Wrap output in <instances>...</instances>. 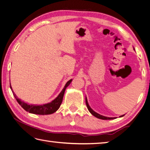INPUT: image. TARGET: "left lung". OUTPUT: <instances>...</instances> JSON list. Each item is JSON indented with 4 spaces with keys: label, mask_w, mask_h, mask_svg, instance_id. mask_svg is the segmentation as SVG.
<instances>
[{
    "label": "left lung",
    "mask_w": 150,
    "mask_h": 150,
    "mask_svg": "<svg viewBox=\"0 0 150 150\" xmlns=\"http://www.w3.org/2000/svg\"><path fill=\"white\" fill-rule=\"evenodd\" d=\"M85 103H86V105H87V109H88V111H89V112H91V113L92 114L93 116H94V117H96V118H100V119H102V120H111V119H115V117H104V116L100 115V114L97 113V112H94V111H93V110L90 108V106L88 105V102H87V98H85ZM123 116H124V115L120 116V117H123Z\"/></svg>",
    "instance_id": "8db88e82"
}]
</instances>
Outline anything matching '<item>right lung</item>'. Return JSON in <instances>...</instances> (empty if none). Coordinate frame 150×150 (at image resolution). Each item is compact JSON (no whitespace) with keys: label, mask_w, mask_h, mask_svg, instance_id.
Masks as SVG:
<instances>
[{"label":"right lung","mask_w":150,"mask_h":150,"mask_svg":"<svg viewBox=\"0 0 150 150\" xmlns=\"http://www.w3.org/2000/svg\"><path fill=\"white\" fill-rule=\"evenodd\" d=\"M72 79H70L69 81H67L66 83L65 87L63 88L62 92L58 95V96L56 98V99L52 101L51 102L47 103V104L41 105H32V104H28L25 102H24L23 101H21L19 98H18L17 96L15 95V94L13 93V94L15 99L17 100V102L19 103V105L22 107V108L25 110V111H28L30 113L33 114H36V115H50L52 114L54 112H56L57 110L59 108V107L62 104L64 93H65V91L66 88L69 86L70 83H71ZM10 88L12 91V88L10 85Z\"/></svg>","instance_id":"right-lung-1"}]
</instances>
